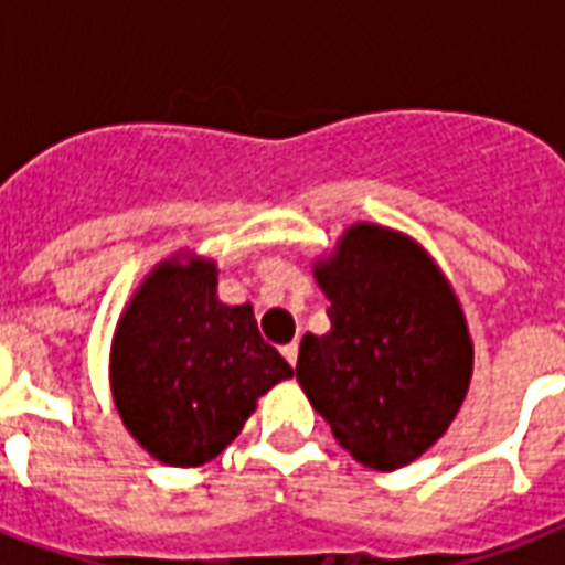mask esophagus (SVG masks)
Segmentation results:
<instances>
[{
	"label": "esophagus",
	"instance_id": "obj_1",
	"mask_svg": "<svg viewBox=\"0 0 565 565\" xmlns=\"http://www.w3.org/2000/svg\"><path fill=\"white\" fill-rule=\"evenodd\" d=\"M281 354L287 358V363H292V366H296V361H299V343H296V340H292V343H287L281 349Z\"/></svg>",
	"mask_w": 565,
	"mask_h": 565
}]
</instances>
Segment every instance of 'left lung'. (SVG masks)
Instances as JSON below:
<instances>
[{
    "label": "left lung",
    "instance_id": "8db88e82",
    "mask_svg": "<svg viewBox=\"0 0 565 565\" xmlns=\"http://www.w3.org/2000/svg\"><path fill=\"white\" fill-rule=\"evenodd\" d=\"M313 278L331 331L301 337L296 377L358 463L395 472L446 434L469 393L460 299L419 239L377 222L349 225Z\"/></svg>",
    "mask_w": 565,
    "mask_h": 565
}]
</instances>
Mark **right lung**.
Returning a JSON list of instances; mask_svg holds the SVG:
<instances>
[{"label": "right lung", "mask_w": 565, "mask_h": 565, "mask_svg": "<svg viewBox=\"0 0 565 565\" xmlns=\"http://www.w3.org/2000/svg\"><path fill=\"white\" fill-rule=\"evenodd\" d=\"M216 260L175 252L152 266L110 340L108 377L126 430L167 466H202L231 446L257 398L292 366L257 331L252 305H225Z\"/></svg>", "instance_id": "obj_1"}]
</instances>
